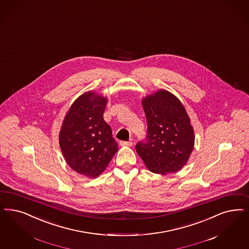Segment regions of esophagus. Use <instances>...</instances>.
Here are the masks:
<instances>
[{"label": "esophagus", "mask_w": 249, "mask_h": 249, "mask_svg": "<svg viewBox=\"0 0 249 249\" xmlns=\"http://www.w3.org/2000/svg\"><path fill=\"white\" fill-rule=\"evenodd\" d=\"M120 146H131L132 145V142H120Z\"/></svg>", "instance_id": "34e87169"}]
</instances>
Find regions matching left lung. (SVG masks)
I'll return each instance as SVG.
<instances>
[{
  "mask_svg": "<svg viewBox=\"0 0 249 249\" xmlns=\"http://www.w3.org/2000/svg\"><path fill=\"white\" fill-rule=\"evenodd\" d=\"M148 124L147 142L136 152L153 173L167 175L182 169L191 155L195 135L184 105L169 91L160 89L142 99Z\"/></svg>",
  "mask_w": 249,
  "mask_h": 249,
  "instance_id": "left-lung-1",
  "label": "left lung"
}]
</instances>
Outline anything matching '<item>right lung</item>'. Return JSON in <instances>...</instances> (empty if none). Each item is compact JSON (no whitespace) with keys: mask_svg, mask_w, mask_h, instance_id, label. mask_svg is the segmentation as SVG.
<instances>
[{"mask_svg":"<svg viewBox=\"0 0 249 249\" xmlns=\"http://www.w3.org/2000/svg\"><path fill=\"white\" fill-rule=\"evenodd\" d=\"M107 97L88 91L71 104L59 134L69 166L89 178L101 175L119 151L110 126L104 120Z\"/></svg>","mask_w":249,"mask_h":249,"instance_id":"1","label":"right lung"}]
</instances>
